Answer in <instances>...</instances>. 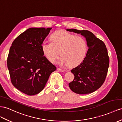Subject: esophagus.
<instances>
[{
	"mask_svg": "<svg viewBox=\"0 0 122 122\" xmlns=\"http://www.w3.org/2000/svg\"><path fill=\"white\" fill-rule=\"evenodd\" d=\"M57 70L58 71H60V72H65V70H62V69H61L58 68H57Z\"/></svg>",
	"mask_w": 122,
	"mask_h": 122,
	"instance_id": "34e87169",
	"label": "esophagus"
}]
</instances>
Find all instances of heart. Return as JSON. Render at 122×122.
<instances>
[{
    "label": "heart",
    "mask_w": 122,
    "mask_h": 122,
    "mask_svg": "<svg viewBox=\"0 0 122 122\" xmlns=\"http://www.w3.org/2000/svg\"><path fill=\"white\" fill-rule=\"evenodd\" d=\"M51 42H43L41 47L47 60L52 63L56 61L60 55L61 65L75 67L84 60L87 51L85 39L64 30L54 32L50 36Z\"/></svg>",
    "instance_id": "obj_1"
}]
</instances>
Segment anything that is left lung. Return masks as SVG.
<instances>
[{"label":"left lung","instance_id":"obj_1","mask_svg":"<svg viewBox=\"0 0 122 122\" xmlns=\"http://www.w3.org/2000/svg\"><path fill=\"white\" fill-rule=\"evenodd\" d=\"M66 30L83 36L88 47L83 61L71 70L74 79L69 83V86L77 94L93 92L103 85L107 75L109 58L106 46L103 41L88 30L75 29Z\"/></svg>","mask_w":122,"mask_h":122}]
</instances>
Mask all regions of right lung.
<instances>
[{"mask_svg": "<svg viewBox=\"0 0 122 122\" xmlns=\"http://www.w3.org/2000/svg\"><path fill=\"white\" fill-rule=\"evenodd\" d=\"M52 28H31L13 42L7 60L13 85L28 95L39 93L56 68L44 56L41 46Z\"/></svg>", "mask_w": 122, "mask_h": 122, "instance_id": "add662e5", "label": "right lung"}]
</instances>
